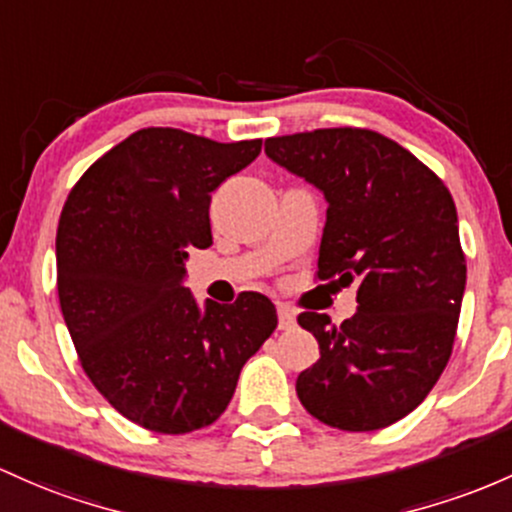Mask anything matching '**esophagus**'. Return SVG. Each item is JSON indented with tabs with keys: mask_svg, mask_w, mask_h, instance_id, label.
<instances>
[{
	"mask_svg": "<svg viewBox=\"0 0 512 512\" xmlns=\"http://www.w3.org/2000/svg\"><path fill=\"white\" fill-rule=\"evenodd\" d=\"M277 313H279V330L294 328V325H296V313H294V308H289V306H284V303H279Z\"/></svg>",
	"mask_w": 512,
	"mask_h": 512,
	"instance_id": "esophagus-1",
	"label": "esophagus"
}]
</instances>
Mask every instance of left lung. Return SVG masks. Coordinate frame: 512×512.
Wrapping results in <instances>:
<instances>
[{
	"mask_svg": "<svg viewBox=\"0 0 512 512\" xmlns=\"http://www.w3.org/2000/svg\"><path fill=\"white\" fill-rule=\"evenodd\" d=\"M277 165L325 194L316 277L357 284L340 325L303 311L320 357L296 393L330 428L369 432L415 411L445 372L466 284L457 209L428 165L369 128H318L265 140Z\"/></svg>",
	"mask_w": 512,
	"mask_h": 512,
	"instance_id": "left-lung-1",
	"label": "left lung"
}]
</instances>
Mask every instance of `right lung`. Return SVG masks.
<instances>
[{
    "instance_id": "obj_1",
    "label": "right lung",
    "mask_w": 512,
    "mask_h": 512,
    "mask_svg": "<svg viewBox=\"0 0 512 512\" xmlns=\"http://www.w3.org/2000/svg\"><path fill=\"white\" fill-rule=\"evenodd\" d=\"M262 140L140 128L82 174L58 223V296L84 374L123 418L184 435L226 411L243 364L277 328L257 291L201 311L182 286L211 245V192Z\"/></svg>"
}]
</instances>
